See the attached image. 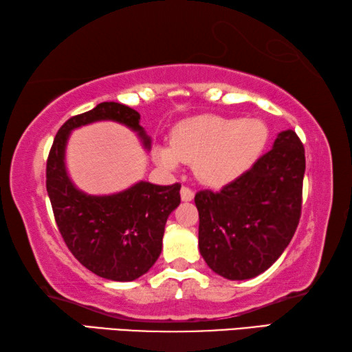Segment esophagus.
Segmentation results:
<instances>
[{
    "label": "esophagus",
    "instance_id": "esophagus-1",
    "mask_svg": "<svg viewBox=\"0 0 352 352\" xmlns=\"http://www.w3.org/2000/svg\"><path fill=\"white\" fill-rule=\"evenodd\" d=\"M195 198V192L192 188H188V187H182L181 188V199L182 201H186V202H188V201H192Z\"/></svg>",
    "mask_w": 352,
    "mask_h": 352
}]
</instances>
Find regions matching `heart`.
I'll use <instances>...</instances> for the list:
<instances>
[{
	"label": "heart",
	"instance_id": "1",
	"mask_svg": "<svg viewBox=\"0 0 352 352\" xmlns=\"http://www.w3.org/2000/svg\"><path fill=\"white\" fill-rule=\"evenodd\" d=\"M267 142V128L258 119L199 116L173 129L171 148L157 146V162L175 170L193 164L196 177L210 187H223L244 175Z\"/></svg>",
	"mask_w": 352,
	"mask_h": 352
}]
</instances>
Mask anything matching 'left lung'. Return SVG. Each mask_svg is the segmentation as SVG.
<instances>
[{
	"mask_svg": "<svg viewBox=\"0 0 352 352\" xmlns=\"http://www.w3.org/2000/svg\"><path fill=\"white\" fill-rule=\"evenodd\" d=\"M305 168V146L287 129L236 181L196 193L199 252L214 274L249 280L278 260L297 230Z\"/></svg>",
	"mask_w": 352,
	"mask_h": 352,
	"instance_id": "obj_1",
	"label": "left lung"
}]
</instances>
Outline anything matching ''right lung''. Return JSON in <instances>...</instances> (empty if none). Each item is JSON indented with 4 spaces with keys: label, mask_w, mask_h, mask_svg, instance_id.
Here are the masks:
<instances>
[{
    "label": "right lung",
    "mask_w": 352,
    "mask_h": 352,
    "mask_svg": "<svg viewBox=\"0 0 352 352\" xmlns=\"http://www.w3.org/2000/svg\"><path fill=\"white\" fill-rule=\"evenodd\" d=\"M100 120L126 125L150 148L151 139L140 126L138 111L116 102L98 103L58 129L46 164V188L55 223L71 254L102 278L133 281L146 274L160 255L166 219L181 204V184L154 186L140 181L108 196L78 190L66 171L67 139L72 129Z\"/></svg>",
    "instance_id": "obj_1"
}]
</instances>
